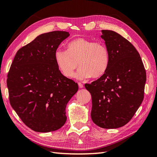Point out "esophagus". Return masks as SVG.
I'll list each match as a JSON object with an SVG mask.
<instances>
[{
	"label": "esophagus",
	"instance_id": "34e87169",
	"mask_svg": "<svg viewBox=\"0 0 157 157\" xmlns=\"http://www.w3.org/2000/svg\"><path fill=\"white\" fill-rule=\"evenodd\" d=\"M78 87L80 88H83V84L81 82H78Z\"/></svg>",
	"mask_w": 157,
	"mask_h": 157
}]
</instances>
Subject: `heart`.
Instances as JSON below:
<instances>
[{"label":"heart","instance_id":"1","mask_svg":"<svg viewBox=\"0 0 157 157\" xmlns=\"http://www.w3.org/2000/svg\"><path fill=\"white\" fill-rule=\"evenodd\" d=\"M54 56L58 69L67 78L73 77L78 62L80 67L75 77L79 80L100 77L105 72L110 59L109 50L103 42L84 38L69 42L67 50L57 49Z\"/></svg>","mask_w":157,"mask_h":157}]
</instances>
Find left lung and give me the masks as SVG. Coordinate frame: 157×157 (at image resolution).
<instances>
[{
  "label": "left lung",
  "mask_w": 157,
  "mask_h": 157,
  "mask_svg": "<svg viewBox=\"0 0 157 157\" xmlns=\"http://www.w3.org/2000/svg\"><path fill=\"white\" fill-rule=\"evenodd\" d=\"M109 63L100 78L84 86L92 95L91 117L98 126L110 129L126 124L144 98L146 72L138 52L125 38L101 30Z\"/></svg>",
  "instance_id": "left-lung-1"
}]
</instances>
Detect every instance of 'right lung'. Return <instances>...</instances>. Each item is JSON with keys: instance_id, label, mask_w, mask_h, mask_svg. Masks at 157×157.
I'll use <instances>...</instances> for the list:
<instances>
[{"instance_id": "right-lung-1", "label": "right lung", "mask_w": 157, "mask_h": 157, "mask_svg": "<svg viewBox=\"0 0 157 157\" xmlns=\"http://www.w3.org/2000/svg\"><path fill=\"white\" fill-rule=\"evenodd\" d=\"M56 31L38 36L19 50L7 76L9 100L24 124L38 132L55 131L67 121L65 108L78 84L63 76L55 52L69 36Z\"/></svg>"}]
</instances>
